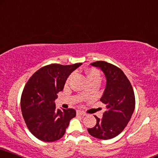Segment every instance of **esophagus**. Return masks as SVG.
<instances>
[{
  "instance_id": "obj_1",
  "label": "esophagus",
  "mask_w": 158,
  "mask_h": 158,
  "mask_svg": "<svg viewBox=\"0 0 158 158\" xmlns=\"http://www.w3.org/2000/svg\"><path fill=\"white\" fill-rule=\"evenodd\" d=\"M77 114H80V115H83V116L86 115V114H85V112H83V111H81V110H77Z\"/></svg>"
}]
</instances>
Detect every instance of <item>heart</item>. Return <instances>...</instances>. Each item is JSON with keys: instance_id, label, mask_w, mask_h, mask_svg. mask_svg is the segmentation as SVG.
I'll list each match as a JSON object with an SVG mask.
<instances>
[{"instance_id": "heart-1", "label": "heart", "mask_w": 158, "mask_h": 158, "mask_svg": "<svg viewBox=\"0 0 158 158\" xmlns=\"http://www.w3.org/2000/svg\"><path fill=\"white\" fill-rule=\"evenodd\" d=\"M86 76L88 81H91V80H100V73L96 69H89L86 71Z\"/></svg>"}]
</instances>
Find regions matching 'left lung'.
I'll return each instance as SVG.
<instances>
[{
  "label": "left lung",
  "mask_w": 158,
  "mask_h": 158,
  "mask_svg": "<svg viewBox=\"0 0 158 158\" xmlns=\"http://www.w3.org/2000/svg\"><path fill=\"white\" fill-rule=\"evenodd\" d=\"M103 72L106 83L100 101L106 110L102 119L95 116L97 124L88 131L95 138L107 140L120 134L131 118L135 108L132 85L120 68L104 61L91 63Z\"/></svg>",
  "instance_id": "left-lung-1"
}]
</instances>
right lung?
Wrapping results in <instances>:
<instances>
[{"label":"right lung","instance_id":"obj_1","mask_svg":"<svg viewBox=\"0 0 158 158\" xmlns=\"http://www.w3.org/2000/svg\"><path fill=\"white\" fill-rule=\"evenodd\" d=\"M81 64L46 65L26 83L21 97V110L27 126L37 139L46 142L59 140L76 115L74 109L56 110L54 101L69 75Z\"/></svg>","mask_w":158,"mask_h":158}]
</instances>
